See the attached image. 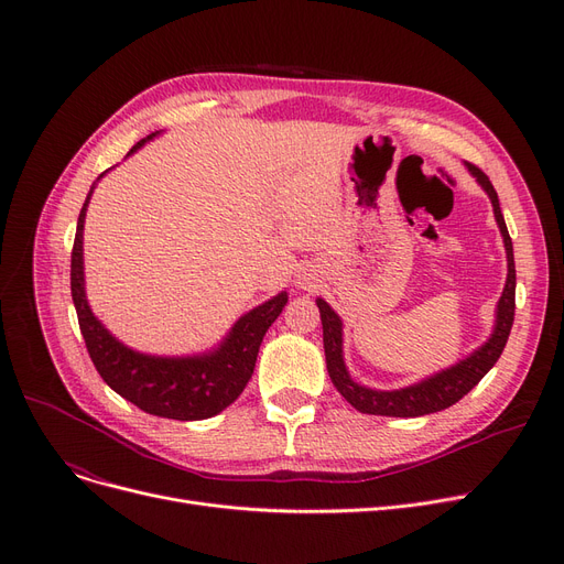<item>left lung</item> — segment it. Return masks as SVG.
I'll list each match as a JSON object with an SVG mask.
<instances>
[{
  "mask_svg": "<svg viewBox=\"0 0 564 564\" xmlns=\"http://www.w3.org/2000/svg\"><path fill=\"white\" fill-rule=\"evenodd\" d=\"M466 169L491 198L494 217L500 228L502 242H506V253H508V281L498 300L494 332L482 347H478L470 357H466L457 366H451L419 383H411V387H404L398 391H375V389L361 387V383H357L349 377L343 361V319L336 315V311L327 302L317 300V308L322 317L324 357H327L329 377L334 381V387L338 389V393L361 413H372V416L416 419V416H425V413L448 409L455 402H459L494 368V364L500 359L502 347L508 343V336L514 324V290H517L512 240H510L506 219H502L498 194L491 181L476 164H466Z\"/></svg>",
  "mask_w": 564,
  "mask_h": 564,
  "instance_id": "obj_1",
  "label": "left lung"
}]
</instances>
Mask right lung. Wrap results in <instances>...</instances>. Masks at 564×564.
<instances>
[{"label":"right lung","instance_id":"1","mask_svg":"<svg viewBox=\"0 0 564 564\" xmlns=\"http://www.w3.org/2000/svg\"><path fill=\"white\" fill-rule=\"evenodd\" d=\"M158 134L160 132H153L137 141L128 155L137 153L145 141ZM102 175L105 173H100V177ZM94 189L96 185L82 205L70 256V292L88 357L109 389L145 413L173 421H203L217 416L219 411L240 398L249 383L262 336L288 304V292H279L270 302L242 315L219 347L198 354V357H151V354L126 347L91 313L84 292V219Z\"/></svg>","mask_w":564,"mask_h":564}]
</instances>
